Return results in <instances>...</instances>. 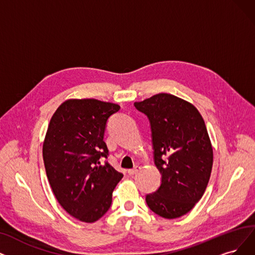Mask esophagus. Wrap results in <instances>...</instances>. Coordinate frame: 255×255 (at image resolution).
Masks as SVG:
<instances>
[{"label": "esophagus", "instance_id": "obj_1", "mask_svg": "<svg viewBox=\"0 0 255 255\" xmlns=\"http://www.w3.org/2000/svg\"><path fill=\"white\" fill-rule=\"evenodd\" d=\"M139 169H140V166H138V165H137V166H135L134 168L128 169V174L129 176H133V175H135V174H136V172H137Z\"/></svg>", "mask_w": 255, "mask_h": 255}]
</instances>
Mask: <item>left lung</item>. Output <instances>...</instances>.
Wrapping results in <instances>:
<instances>
[{
	"label": "left lung",
	"instance_id": "left-lung-1",
	"mask_svg": "<svg viewBox=\"0 0 255 255\" xmlns=\"http://www.w3.org/2000/svg\"><path fill=\"white\" fill-rule=\"evenodd\" d=\"M134 106L148 118L161 174V184L146 195V204L162 218H180L200 201L210 178L213 152L205 122L191 104L166 93Z\"/></svg>",
	"mask_w": 255,
	"mask_h": 255
}]
</instances>
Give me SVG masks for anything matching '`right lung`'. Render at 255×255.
I'll return each mask as SVG.
<instances>
[{
	"label": "right lung",
	"instance_id": "add662e5",
	"mask_svg": "<svg viewBox=\"0 0 255 255\" xmlns=\"http://www.w3.org/2000/svg\"><path fill=\"white\" fill-rule=\"evenodd\" d=\"M119 110L96 99H71L50 120L43 145L46 174L59 204L81 222L105 215L124 177L108 161L100 163L109 157L104 141L108 120Z\"/></svg>",
	"mask_w": 255,
	"mask_h": 255
}]
</instances>
